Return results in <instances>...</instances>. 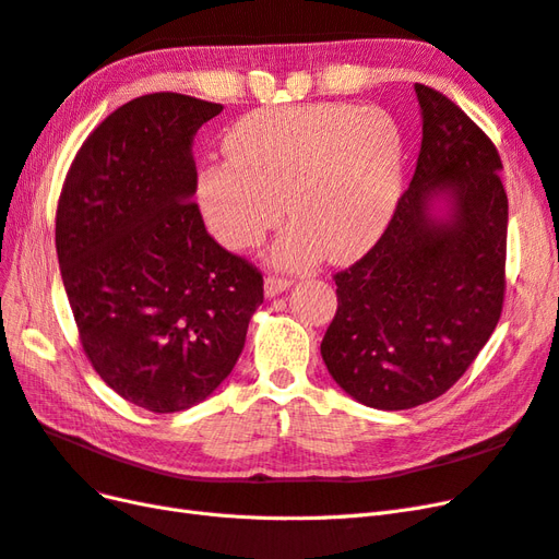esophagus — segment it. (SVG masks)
Segmentation results:
<instances>
[{
    "label": "esophagus",
    "mask_w": 559,
    "mask_h": 559,
    "mask_svg": "<svg viewBox=\"0 0 559 559\" xmlns=\"http://www.w3.org/2000/svg\"><path fill=\"white\" fill-rule=\"evenodd\" d=\"M292 282H294V280H289V277L267 275V277H265V296L273 298V296L286 292V289H289V286H292Z\"/></svg>",
    "instance_id": "1"
}]
</instances>
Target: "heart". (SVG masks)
Masks as SVG:
<instances>
[{
  "instance_id": "b5f03b06",
  "label": "heart",
  "mask_w": 559,
  "mask_h": 559,
  "mask_svg": "<svg viewBox=\"0 0 559 559\" xmlns=\"http://www.w3.org/2000/svg\"><path fill=\"white\" fill-rule=\"evenodd\" d=\"M228 163L198 177L202 216L228 249L257 247L284 218L296 226L275 249L282 265L314 253L349 261L373 245L401 195L403 134L384 109L302 105L242 116L226 140Z\"/></svg>"
}]
</instances>
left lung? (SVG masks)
<instances>
[{
	"label": "left lung",
	"instance_id": "1",
	"mask_svg": "<svg viewBox=\"0 0 559 559\" xmlns=\"http://www.w3.org/2000/svg\"><path fill=\"white\" fill-rule=\"evenodd\" d=\"M421 146L380 240L335 273L321 341L333 380L370 408L408 411L445 394L497 329L506 294L509 198L495 142L450 97L415 83ZM436 194L448 219L430 216Z\"/></svg>",
	"mask_w": 559,
	"mask_h": 559
}]
</instances>
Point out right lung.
<instances>
[{
	"label": "right lung",
	"instance_id": "right-lung-1",
	"mask_svg": "<svg viewBox=\"0 0 559 559\" xmlns=\"http://www.w3.org/2000/svg\"><path fill=\"white\" fill-rule=\"evenodd\" d=\"M224 107L154 93L81 144L56 212V249L79 341L118 396L179 413L222 384L263 302V275L205 228L191 144Z\"/></svg>",
	"mask_w": 559,
	"mask_h": 559
}]
</instances>
